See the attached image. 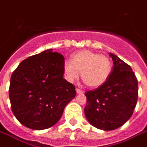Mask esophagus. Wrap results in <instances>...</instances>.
<instances>
[{
  "mask_svg": "<svg viewBox=\"0 0 147 147\" xmlns=\"http://www.w3.org/2000/svg\"><path fill=\"white\" fill-rule=\"evenodd\" d=\"M76 92H77V94H83L84 92H83L82 90L79 89V88H76Z\"/></svg>",
  "mask_w": 147,
  "mask_h": 147,
  "instance_id": "esophagus-1",
  "label": "esophagus"
}]
</instances>
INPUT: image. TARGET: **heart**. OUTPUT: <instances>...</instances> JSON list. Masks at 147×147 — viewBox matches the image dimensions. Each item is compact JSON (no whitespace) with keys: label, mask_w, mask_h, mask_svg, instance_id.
<instances>
[{"label":"heart","mask_w":147,"mask_h":147,"mask_svg":"<svg viewBox=\"0 0 147 147\" xmlns=\"http://www.w3.org/2000/svg\"><path fill=\"white\" fill-rule=\"evenodd\" d=\"M112 71V63L109 58L91 50H81L72 55L71 60L63 63L65 78L73 82L79 77L90 88H98L105 85Z\"/></svg>","instance_id":"obj_1"}]
</instances>
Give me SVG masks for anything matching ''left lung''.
Wrapping results in <instances>:
<instances>
[{
	"label": "left lung",
	"instance_id": "obj_1",
	"mask_svg": "<svg viewBox=\"0 0 147 147\" xmlns=\"http://www.w3.org/2000/svg\"><path fill=\"white\" fill-rule=\"evenodd\" d=\"M114 67L105 85L88 91L85 115L94 127L113 130L131 117L138 98V82L131 67L110 53Z\"/></svg>",
	"mask_w": 147,
	"mask_h": 147
}]
</instances>
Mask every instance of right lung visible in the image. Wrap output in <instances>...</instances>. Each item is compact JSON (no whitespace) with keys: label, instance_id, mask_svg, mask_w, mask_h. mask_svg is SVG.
<instances>
[{"label":"right lung","instance_id":"obj_1","mask_svg":"<svg viewBox=\"0 0 147 147\" xmlns=\"http://www.w3.org/2000/svg\"><path fill=\"white\" fill-rule=\"evenodd\" d=\"M63 55L47 49L20 62L10 78L9 98L20 123L40 130L55 125L76 97V87L64 78Z\"/></svg>","mask_w":147,"mask_h":147}]
</instances>
